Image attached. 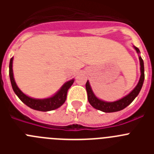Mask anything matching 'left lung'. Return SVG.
<instances>
[{
	"mask_svg": "<svg viewBox=\"0 0 154 154\" xmlns=\"http://www.w3.org/2000/svg\"><path fill=\"white\" fill-rule=\"evenodd\" d=\"M133 48H135L137 52L140 54V50H139L138 48L135 47V46H133ZM139 59H140V65L141 75L140 80L138 82V84L128 95H126V96L119 99L117 101L106 102L99 99V98L95 96V94L92 92V88L90 86L89 82L87 81L86 84H85V89H86L87 95H88V100H89V103H90V105L93 108L100 110V111H103L104 112H117V111H120V110L126 108L135 99V98L138 96V94L140 92L141 88H142L143 84L144 77H145L144 76L143 61L142 58L140 55H139Z\"/></svg>",
	"mask_w": 154,
	"mask_h": 154,
	"instance_id": "obj_1",
	"label": "left lung"
}]
</instances>
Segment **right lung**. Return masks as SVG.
Here are the masks:
<instances>
[{"instance_id":"add662e5","label":"right lung","mask_w":154,"mask_h":154,"mask_svg":"<svg viewBox=\"0 0 154 154\" xmlns=\"http://www.w3.org/2000/svg\"><path fill=\"white\" fill-rule=\"evenodd\" d=\"M12 66H13V58H11L10 64H9V75H10L12 89H13L14 92L24 104L27 105L30 108L35 110H38V111L47 112V111H51V110L59 108L66 100L68 90L74 82V79L69 80L67 82H65L61 87V89L51 97L41 99H34V98H31L26 96L17 87L14 78Z\"/></svg>"}]
</instances>
